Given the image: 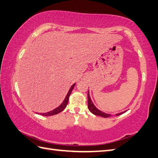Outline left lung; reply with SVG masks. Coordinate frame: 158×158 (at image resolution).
Here are the masks:
<instances>
[{"label":"left lung","mask_w":158,"mask_h":158,"mask_svg":"<svg viewBox=\"0 0 158 158\" xmlns=\"http://www.w3.org/2000/svg\"><path fill=\"white\" fill-rule=\"evenodd\" d=\"M88 107L89 110H90V112H92L93 114H94V115H98V116H100V117H105V118H106V117H109L111 116L110 115V114H106L105 113H103L102 111H101V110H100L96 108V107L94 106V105L93 104L91 98H90L89 92L88 93ZM122 113H123L116 114V115H119Z\"/></svg>","instance_id":"8db88e82"}]
</instances>
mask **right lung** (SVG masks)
<instances>
[{"label": "right lung", "instance_id": "add662e5", "mask_svg": "<svg viewBox=\"0 0 158 158\" xmlns=\"http://www.w3.org/2000/svg\"><path fill=\"white\" fill-rule=\"evenodd\" d=\"M75 85V83H74V84L71 86V88H70L69 91L67 94L66 96L65 97L64 100V101L62 102V103L58 107H57L55 109H53V110H51V111L48 112V113H41L43 116H51V115H56V114H58L59 113H60L61 111L64 109L66 107L67 104H68V101H69V96L70 95V94H71L72 91H73V89L74 88V87Z\"/></svg>", "mask_w": 158, "mask_h": 158}]
</instances>
